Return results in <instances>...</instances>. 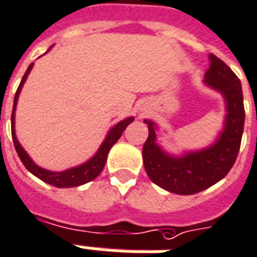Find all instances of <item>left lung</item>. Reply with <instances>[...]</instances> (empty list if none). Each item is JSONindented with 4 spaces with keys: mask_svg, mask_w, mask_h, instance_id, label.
Instances as JSON below:
<instances>
[{
    "mask_svg": "<svg viewBox=\"0 0 257 257\" xmlns=\"http://www.w3.org/2000/svg\"><path fill=\"white\" fill-rule=\"evenodd\" d=\"M209 63L204 82L223 94L227 112L223 131L213 145L188 152L183 156H170L156 144V124L152 120H144L149 128V136L142 148L145 171L152 182L177 194H196L223 179L239 152L245 121L241 82L215 54L209 56Z\"/></svg>",
    "mask_w": 257,
    "mask_h": 257,
    "instance_id": "left-lung-1",
    "label": "left lung"
}]
</instances>
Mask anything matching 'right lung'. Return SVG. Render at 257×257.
<instances>
[{
  "label": "right lung",
  "instance_id": "obj_1",
  "mask_svg": "<svg viewBox=\"0 0 257 257\" xmlns=\"http://www.w3.org/2000/svg\"><path fill=\"white\" fill-rule=\"evenodd\" d=\"M34 63L29 65V68L24 74L23 79L20 82L18 90H16V94H15V100H13V109H12V140L13 144H15V149L18 152L20 160L24 164V167L27 168L31 174H34L35 177L39 178L41 181L49 183V185H53L56 188H74V186H80L83 183H87L90 181H93L94 178H97L100 175V172L102 171V168L105 166L106 156H108V152L110 151V148L115 145L117 140L120 138V136L123 134V131L126 130V127L130 124L131 121L134 120V117H127L124 120L119 121L116 126H113L108 133V136L102 142V145L100 147V149L97 151L94 156L90 159L89 162L80 164L78 167L69 168V170H65V171L61 172H54V171H48V170H44V168L38 167L35 163L31 160V157L27 155V152L24 151L23 147L19 144L18 138H16V134H15V109H16V104H18V98L20 91H22V87H23L24 82L29 76L30 71L33 69Z\"/></svg>",
  "mask_w": 257,
  "mask_h": 257
}]
</instances>
